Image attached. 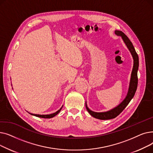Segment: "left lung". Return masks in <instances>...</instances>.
<instances>
[{
	"label": "left lung",
	"mask_w": 153,
	"mask_h": 153,
	"mask_svg": "<svg viewBox=\"0 0 153 153\" xmlns=\"http://www.w3.org/2000/svg\"><path fill=\"white\" fill-rule=\"evenodd\" d=\"M115 34L118 36H121L122 39H123L124 42L125 43L126 45L127 46L128 48L129 49L130 53H131L133 58L134 59V64H133V68L132 71L131 77V81L129 87V91H128L127 96L126 97L125 99L118 106L115 107V108L112 109L106 112H101V113H97V112H94L91 111L89 108L87 107L86 103H85V107L88 112L94 117L100 120H109L112 119L117 117L120 114H121L122 111L125 108V107L128 105V104L130 103L131 100L134 97L135 92L137 89L138 87V69L139 66V59L138 54L136 53L134 48L130 40V39L127 37V36L121 31H115Z\"/></svg>",
	"instance_id": "8db88e82"
}]
</instances>
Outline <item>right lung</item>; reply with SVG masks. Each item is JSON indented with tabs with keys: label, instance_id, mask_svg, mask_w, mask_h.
Returning a JSON list of instances; mask_svg holds the SVG:
<instances>
[{
	"label": "right lung",
	"instance_id": "add662e5",
	"mask_svg": "<svg viewBox=\"0 0 153 153\" xmlns=\"http://www.w3.org/2000/svg\"><path fill=\"white\" fill-rule=\"evenodd\" d=\"M62 107L59 110H58L56 112H55V113L54 114H50V115H36V114H30L31 115H33L34 116H36V117H40V118H53L54 117V116H56V115H57L59 113V111H61V110L62 109Z\"/></svg>",
	"mask_w": 153,
	"mask_h": 153
}]
</instances>
